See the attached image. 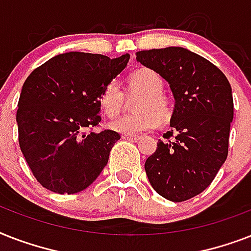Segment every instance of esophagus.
<instances>
[{
	"instance_id": "esophagus-1",
	"label": "esophagus",
	"mask_w": 251,
	"mask_h": 251,
	"mask_svg": "<svg viewBox=\"0 0 251 251\" xmlns=\"http://www.w3.org/2000/svg\"><path fill=\"white\" fill-rule=\"evenodd\" d=\"M122 138L124 139H127V141H138L139 139V135H130V134H122Z\"/></svg>"
}]
</instances>
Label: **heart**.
I'll return each mask as SVG.
<instances>
[{
    "label": "heart",
    "instance_id": "1",
    "mask_svg": "<svg viewBox=\"0 0 251 251\" xmlns=\"http://www.w3.org/2000/svg\"><path fill=\"white\" fill-rule=\"evenodd\" d=\"M130 90L142 94L135 110L138 113L118 117L109 124V127L121 134H135L150 131L159 125V121H167L172 114L171 102L163 95L164 80L151 69H139L129 78ZM100 104L106 116L116 117L121 113L125 104V92L116 82H112L102 90Z\"/></svg>",
    "mask_w": 251,
    "mask_h": 251
}]
</instances>
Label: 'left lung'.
<instances>
[{"label":"left lung","instance_id":"8db88e82","mask_svg":"<svg viewBox=\"0 0 251 251\" xmlns=\"http://www.w3.org/2000/svg\"><path fill=\"white\" fill-rule=\"evenodd\" d=\"M137 61L163 76L175 98L172 129L146 160V173L157 194L183 202L210 186L226 160L232 88L220 69L181 47L141 50Z\"/></svg>","mask_w":251,"mask_h":251}]
</instances>
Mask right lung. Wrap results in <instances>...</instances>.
I'll return each mask as SVG.
<instances>
[{
    "instance_id": "add662e5",
    "label": "right lung",
    "mask_w": 251,
    "mask_h": 251,
    "mask_svg": "<svg viewBox=\"0 0 251 251\" xmlns=\"http://www.w3.org/2000/svg\"><path fill=\"white\" fill-rule=\"evenodd\" d=\"M130 54L62 53L36 68L22 87L17 124L19 147L37 182L75 194L98 178L120 134L86 133L99 125L100 96L126 68Z\"/></svg>"
}]
</instances>
